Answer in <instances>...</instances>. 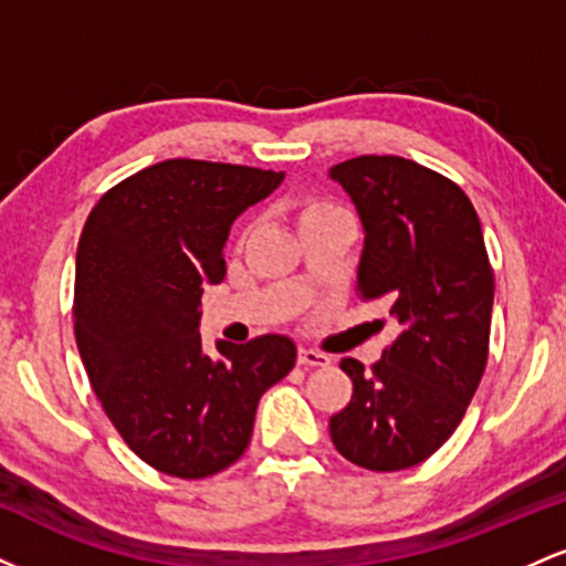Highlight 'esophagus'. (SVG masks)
I'll use <instances>...</instances> for the list:
<instances>
[{"label": "esophagus", "instance_id": "obj_1", "mask_svg": "<svg viewBox=\"0 0 566 566\" xmlns=\"http://www.w3.org/2000/svg\"><path fill=\"white\" fill-rule=\"evenodd\" d=\"M329 356L327 354H319V350L314 348H301L297 350V365L303 367H329Z\"/></svg>", "mask_w": 566, "mask_h": 566}]
</instances>
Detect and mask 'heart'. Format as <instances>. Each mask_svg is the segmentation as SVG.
Returning <instances> with one entry per match:
<instances>
[{"label": "heart", "mask_w": 566, "mask_h": 566, "mask_svg": "<svg viewBox=\"0 0 566 566\" xmlns=\"http://www.w3.org/2000/svg\"><path fill=\"white\" fill-rule=\"evenodd\" d=\"M337 212H346L340 205H335V201H327V199H319V197H308L303 199L301 205H297V223H308V220H319V218H327V216H337Z\"/></svg>", "instance_id": "heart-1"}]
</instances>
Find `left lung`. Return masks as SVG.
Segmentation results:
<instances>
[{
	"instance_id": "obj_1",
	"label": "left lung",
	"mask_w": 566,
	"mask_h": 566,
	"mask_svg": "<svg viewBox=\"0 0 566 566\" xmlns=\"http://www.w3.org/2000/svg\"><path fill=\"white\" fill-rule=\"evenodd\" d=\"M329 175L365 226L356 295L391 303L401 333L354 380L329 418L335 450L369 471L423 463L463 420L490 356L495 274L471 199L444 175L401 157H356Z\"/></svg>"
}]
</instances>
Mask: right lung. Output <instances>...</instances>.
Returning <instances> with one entry per match:
<instances>
[{
  "label": "right lung",
  "instance_id": "right-lung-1",
  "mask_svg": "<svg viewBox=\"0 0 566 566\" xmlns=\"http://www.w3.org/2000/svg\"><path fill=\"white\" fill-rule=\"evenodd\" d=\"M284 175L167 159L108 188L76 250L74 335L119 437L167 476L205 479L250 444L261 396L295 367L284 335L201 350L205 284L226 276L231 223Z\"/></svg>",
  "mask_w": 566,
  "mask_h": 566
}]
</instances>
